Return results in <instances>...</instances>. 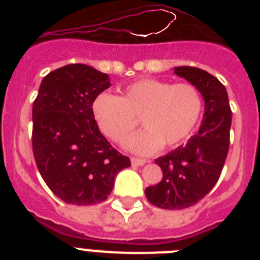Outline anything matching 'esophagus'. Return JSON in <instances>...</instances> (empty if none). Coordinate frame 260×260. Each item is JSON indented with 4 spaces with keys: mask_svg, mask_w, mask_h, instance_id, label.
I'll return each instance as SVG.
<instances>
[{
    "mask_svg": "<svg viewBox=\"0 0 260 260\" xmlns=\"http://www.w3.org/2000/svg\"><path fill=\"white\" fill-rule=\"evenodd\" d=\"M132 164L133 165H137V167H142V165L146 164V160H144V158L132 157Z\"/></svg>",
    "mask_w": 260,
    "mask_h": 260,
    "instance_id": "esophagus-1",
    "label": "esophagus"
}]
</instances>
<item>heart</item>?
I'll use <instances>...</instances> for the list:
<instances>
[{
	"label": "heart",
	"instance_id": "1",
	"mask_svg": "<svg viewBox=\"0 0 260 260\" xmlns=\"http://www.w3.org/2000/svg\"><path fill=\"white\" fill-rule=\"evenodd\" d=\"M203 110L197 87L157 79H141L128 84L117 98L100 93L92 103V117L99 130L110 141L122 142L137 127L138 118L146 130L128 138L125 147L148 155L164 144L173 148L194 132Z\"/></svg>",
	"mask_w": 260,
	"mask_h": 260
}]
</instances>
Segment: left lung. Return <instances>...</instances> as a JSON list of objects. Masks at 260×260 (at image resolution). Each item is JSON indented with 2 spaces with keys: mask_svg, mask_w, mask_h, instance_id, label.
<instances>
[{
  "mask_svg": "<svg viewBox=\"0 0 260 260\" xmlns=\"http://www.w3.org/2000/svg\"><path fill=\"white\" fill-rule=\"evenodd\" d=\"M174 74L198 88L204 100V114L198 133L185 146L155 160L162 178L144 192L151 204L162 210L191 207L211 191L228 155L232 125L228 93L217 78L191 66L174 68Z\"/></svg>",
  "mask_w": 260,
  "mask_h": 260,
  "instance_id": "left-lung-1",
  "label": "left lung"
}]
</instances>
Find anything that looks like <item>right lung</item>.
<instances>
[{
	"instance_id": "obj_1",
	"label": "right lung",
	"mask_w": 260,
	"mask_h": 260,
	"mask_svg": "<svg viewBox=\"0 0 260 260\" xmlns=\"http://www.w3.org/2000/svg\"><path fill=\"white\" fill-rule=\"evenodd\" d=\"M108 74L71 63L44 77L32 108V150L43 180L69 204L108 198L130 158L110 146L92 117V103L109 88Z\"/></svg>"
}]
</instances>
